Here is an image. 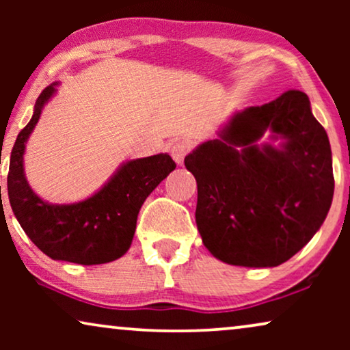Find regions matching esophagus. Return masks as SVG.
Returning <instances> with one entry per match:
<instances>
[{"instance_id":"obj_1","label":"esophagus","mask_w":350,"mask_h":350,"mask_svg":"<svg viewBox=\"0 0 350 350\" xmlns=\"http://www.w3.org/2000/svg\"><path fill=\"white\" fill-rule=\"evenodd\" d=\"M188 152H189V143L185 140L175 142L170 148V154H172V157H174V161L176 162V164H183L185 156L188 154Z\"/></svg>"}]
</instances>
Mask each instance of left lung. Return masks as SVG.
<instances>
[{
    "instance_id": "1",
    "label": "left lung",
    "mask_w": 350,
    "mask_h": 350,
    "mask_svg": "<svg viewBox=\"0 0 350 350\" xmlns=\"http://www.w3.org/2000/svg\"><path fill=\"white\" fill-rule=\"evenodd\" d=\"M266 130L284 138L280 148L256 145ZM218 135L185 157L198 181L204 245L228 265L279 266L314 237L332 205L327 132L308 95L286 90L236 113Z\"/></svg>"
}]
</instances>
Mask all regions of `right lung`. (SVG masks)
I'll use <instances>...</instances> for the list:
<instances>
[{"instance_id": "1", "label": "right lung", "mask_w": 350, "mask_h": 350, "mask_svg": "<svg viewBox=\"0 0 350 350\" xmlns=\"http://www.w3.org/2000/svg\"><path fill=\"white\" fill-rule=\"evenodd\" d=\"M54 92L55 84L42 90L30 122L14 143L8 174L9 202L27 236L52 260L84 266L114 261L131 247L138 212L145 199L176 164L169 154L129 161L98 193L83 202H44L27 183L23 152L42 107Z\"/></svg>"}]
</instances>
